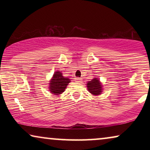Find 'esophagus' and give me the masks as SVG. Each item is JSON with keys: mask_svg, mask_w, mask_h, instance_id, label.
Here are the masks:
<instances>
[{"mask_svg": "<svg viewBox=\"0 0 150 150\" xmlns=\"http://www.w3.org/2000/svg\"><path fill=\"white\" fill-rule=\"evenodd\" d=\"M74 81L77 83H81V82H82V79H81V78H75Z\"/></svg>", "mask_w": 150, "mask_h": 150, "instance_id": "34e87169", "label": "esophagus"}]
</instances>
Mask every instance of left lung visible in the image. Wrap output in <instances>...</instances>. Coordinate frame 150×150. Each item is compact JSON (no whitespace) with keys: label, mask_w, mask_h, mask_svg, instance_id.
I'll return each mask as SVG.
<instances>
[{"label":"left lung","mask_w":150,"mask_h":150,"mask_svg":"<svg viewBox=\"0 0 150 150\" xmlns=\"http://www.w3.org/2000/svg\"><path fill=\"white\" fill-rule=\"evenodd\" d=\"M87 89L92 95L98 96L102 92V85L100 80L97 78H94L91 81H89L87 84Z\"/></svg>","instance_id":"left-lung-1"}]
</instances>
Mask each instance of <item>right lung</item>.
Here are the masks:
<instances>
[{
    "label": "right lung",
    "mask_w": 150,
    "mask_h": 150,
    "mask_svg": "<svg viewBox=\"0 0 150 150\" xmlns=\"http://www.w3.org/2000/svg\"><path fill=\"white\" fill-rule=\"evenodd\" d=\"M70 79L64 77L61 71H55L52 79L49 83V89L51 93L54 95H60L64 92L65 88L70 83Z\"/></svg>",
    "instance_id": "1"
}]
</instances>
